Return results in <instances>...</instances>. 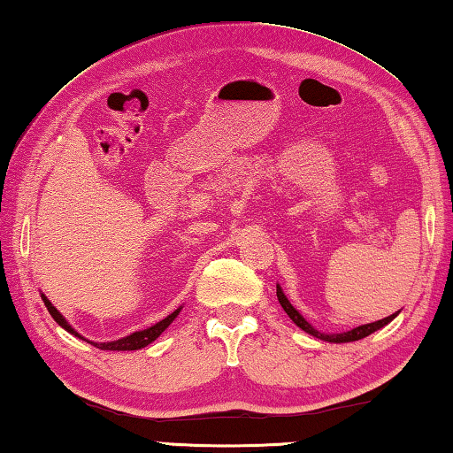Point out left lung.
Masks as SVG:
<instances>
[{"instance_id":"8db88e82","label":"left lung","mask_w":453,"mask_h":453,"mask_svg":"<svg viewBox=\"0 0 453 453\" xmlns=\"http://www.w3.org/2000/svg\"><path fill=\"white\" fill-rule=\"evenodd\" d=\"M276 296H278V302H280V305L284 307V311L290 315V319L300 326V329H303L305 333H310V334H313V336H317V339H323V341H329V342H352V341H360V339H364V336H368V334H372V333H375L378 329H381V326H386L389 321H393L397 317V313H393V315H389V317H386V319H380V321H375V323H368V325H360V326H356V329H352V331H349V333H339V334H323V333H319V331H315L313 326L307 323L303 317L296 311V307L288 302V297L284 296V292L280 290V286H276Z\"/></svg>"}]
</instances>
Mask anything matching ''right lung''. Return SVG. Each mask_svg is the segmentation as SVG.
<instances>
[{"instance_id": "obj_1", "label": "right lung", "mask_w": 453, "mask_h": 453, "mask_svg": "<svg viewBox=\"0 0 453 453\" xmlns=\"http://www.w3.org/2000/svg\"><path fill=\"white\" fill-rule=\"evenodd\" d=\"M42 300H44V305L48 307V311H50V315L54 317V321L60 325V326H64V329L67 331V333H72V334H75V336H80V339H83L81 334H78L75 333L70 325L65 323V319L64 317L60 315V311L56 310V307L46 300V297L42 296ZM179 311L180 310H177V311H173L171 315H167L165 319H161L159 323H156L153 326H150V329H143V331H138V333H132L130 336H124V339H119V341H112V342H91L93 346H97V349H101V350H138V349H143V346H148L150 342H153L157 339V336L167 329V326L173 323V319H175V317L179 315ZM85 341V339H83Z\"/></svg>"}]
</instances>
